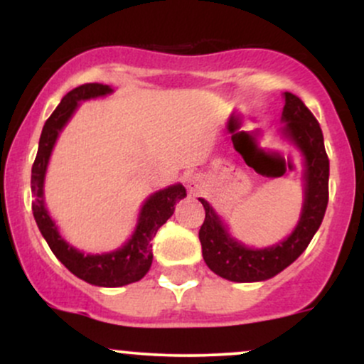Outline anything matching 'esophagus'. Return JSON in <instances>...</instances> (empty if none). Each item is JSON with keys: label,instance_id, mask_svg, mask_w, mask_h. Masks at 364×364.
Listing matches in <instances>:
<instances>
[{"label": "esophagus", "instance_id": "obj_1", "mask_svg": "<svg viewBox=\"0 0 364 364\" xmlns=\"http://www.w3.org/2000/svg\"><path fill=\"white\" fill-rule=\"evenodd\" d=\"M186 186L188 190H190V193H196V191H200V188H202V183H200V179L196 176H190L186 178Z\"/></svg>", "mask_w": 364, "mask_h": 364}]
</instances>
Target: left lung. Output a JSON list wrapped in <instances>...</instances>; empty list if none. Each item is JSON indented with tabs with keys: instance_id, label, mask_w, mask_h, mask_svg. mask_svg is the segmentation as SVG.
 I'll return each mask as SVG.
<instances>
[{
	"instance_id": "left-lung-1",
	"label": "left lung",
	"mask_w": 364,
	"mask_h": 364,
	"mask_svg": "<svg viewBox=\"0 0 364 364\" xmlns=\"http://www.w3.org/2000/svg\"><path fill=\"white\" fill-rule=\"evenodd\" d=\"M284 99L282 121L286 124L281 132L304 157V203L294 231L269 248H248L231 237L210 203L198 198L205 208V220L198 232L203 260L212 272L228 281L258 282L282 272L306 250L327 210L328 157L323 133L318 121L298 95L284 92Z\"/></svg>"
}]
</instances>
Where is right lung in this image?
I'll return each mask as SVG.
<instances>
[{
	"instance_id": "1",
	"label": "right lung",
	"mask_w": 364,
	"mask_h": 364,
	"mask_svg": "<svg viewBox=\"0 0 364 364\" xmlns=\"http://www.w3.org/2000/svg\"><path fill=\"white\" fill-rule=\"evenodd\" d=\"M111 92L112 89L109 85L83 83L77 89L70 90L61 99L56 109L46 121L43 133H41L39 150H37L34 166H32L31 179L32 193L36 196L34 202H32V212H34L37 228H39L44 240L48 241L51 252L73 275H77L82 281L101 287L127 286V284L140 281L149 272L154 258L150 241L156 236L157 229L162 224H166V220L174 214V205L186 196L185 186L179 185V183L150 195L140 210L135 232L129 237L128 243L116 252L85 255L73 248L70 243H66L60 236L56 224L49 217L44 205V178L49 157H51L58 135H60L63 127L68 123V119L72 118L75 109L78 107V102L102 97Z\"/></svg>"
}]
</instances>
